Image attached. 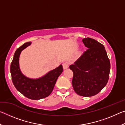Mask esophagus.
Instances as JSON below:
<instances>
[{
	"instance_id": "esophagus-1",
	"label": "esophagus",
	"mask_w": 125,
	"mask_h": 125,
	"mask_svg": "<svg viewBox=\"0 0 125 125\" xmlns=\"http://www.w3.org/2000/svg\"><path fill=\"white\" fill-rule=\"evenodd\" d=\"M69 67V63L67 62H65L64 63H63V69H66L68 68Z\"/></svg>"
}]
</instances>
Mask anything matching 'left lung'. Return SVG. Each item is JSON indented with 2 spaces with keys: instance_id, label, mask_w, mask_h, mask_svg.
Segmentation results:
<instances>
[{
  "instance_id": "obj_1",
  "label": "left lung",
  "mask_w": 125,
  "mask_h": 125,
  "mask_svg": "<svg viewBox=\"0 0 125 125\" xmlns=\"http://www.w3.org/2000/svg\"><path fill=\"white\" fill-rule=\"evenodd\" d=\"M82 41L87 50L69 66L73 73L72 85L82 96H92L100 92L108 82L110 62L102 44L89 37Z\"/></svg>"
}]
</instances>
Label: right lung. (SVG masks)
Returning a JSON list of instances; mask_svg holds the SVG:
<instances>
[{"mask_svg": "<svg viewBox=\"0 0 125 125\" xmlns=\"http://www.w3.org/2000/svg\"><path fill=\"white\" fill-rule=\"evenodd\" d=\"M31 43L30 42H26L16 50L10 65V73L12 83L19 92L27 98L39 100L50 95L63 69L62 65H60L45 76L36 79H30L24 76L20 70L19 60L21 51Z\"/></svg>", "mask_w": 125, "mask_h": 125, "instance_id": "right-lung-1", "label": "right lung"}]
</instances>
